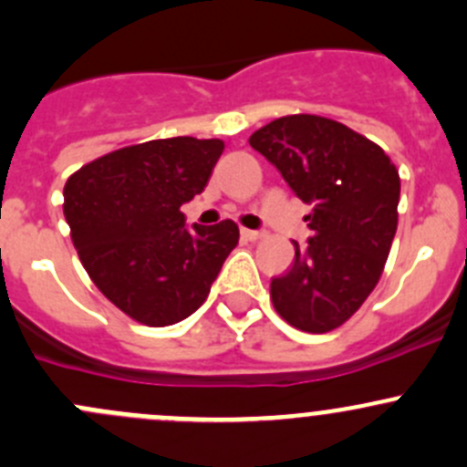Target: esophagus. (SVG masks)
<instances>
[{
    "instance_id": "obj_1",
    "label": "esophagus",
    "mask_w": 467,
    "mask_h": 467,
    "mask_svg": "<svg viewBox=\"0 0 467 467\" xmlns=\"http://www.w3.org/2000/svg\"><path fill=\"white\" fill-rule=\"evenodd\" d=\"M242 237L248 239V242H257V239L264 237L262 230H248V228H242Z\"/></svg>"
}]
</instances>
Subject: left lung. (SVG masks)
<instances>
[{
    "label": "left lung",
    "instance_id": "1",
    "mask_svg": "<svg viewBox=\"0 0 467 467\" xmlns=\"http://www.w3.org/2000/svg\"><path fill=\"white\" fill-rule=\"evenodd\" d=\"M248 142L312 205L305 216L312 237L294 242V264L271 280L273 307L296 329L332 332L384 271L398 230V169L381 146L318 115L273 119Z\"/></svg>",
    "mask_w": 467,
    "mask_h": 467
}]
</instances>
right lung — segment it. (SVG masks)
Returning a JSON list of instances; mask_svg holds the SVG:
<instances>
[{
  "label": "right lung",
  "instance_id": "1",
  "mask_svg": "<svg viewBox=\"0 0 467 467\" xmlns=\"http://www.w3.org/2000/svg\"><path fill=\"white\" fill-rule=\"evenodd\" d=\"M223 140L169 138L124 146L65 182L72 244L97 289L149 327L181 323L210 294L239 228H185L181 205L203 192Z\"/></svg>",
  "mask_w": 467,
  "mask_h": 467
}]
</instances>
